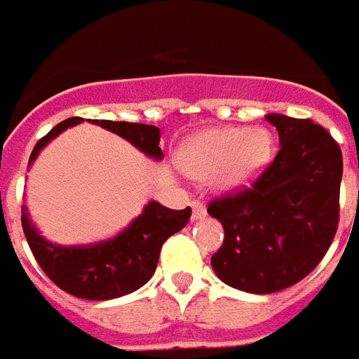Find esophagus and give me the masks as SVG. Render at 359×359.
Returning a JSON list of instances; mask_svg holds the SVG:
<instances>
[{"label": "esophagus", "mask_w": 359, "mask_h": 359, "mask_svg": "<svg viewBox=\"0 0 359 359\" xmlns=\"http://www.w3.org/2000/svg\"><path fill=\"white\" fill-rule=\"evenodd\" d=\"M191 208H193V220H201V218H205L207 216V208L205 205L201 203V201H191Z\"/></svg>", "instance_id": "obj_1"}]
</instances>
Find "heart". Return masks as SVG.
<instances>
[{
	"label": "heart",
	"instance_id": "heart-1",
	"mask_svg": "<svg viewBox=\"0 0 359 359\" xmlns=\"http://www.w3.org/2000/svg\"><path fill=\"white\" fill-rule=\"evenodd\" d=\"M271 152L273 139L265 129H207L185 141L180 151V166L199 182L215 177L220 191H238L266 166Z\"/></svg>",
	"mask_w": 359,
	"mask_h": 359
}]
</instances>
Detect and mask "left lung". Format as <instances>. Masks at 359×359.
<instances>
[{"mask_svg": "<svg viewBox=\"0 0 359 359\" xmlns=\"http://www.w3.org/2000/svg\"><path fill=\"white\" fill-rule=\"evenodd\" d=\"M280 151L249 187L208 203L224 228L210 263L218 278L249 294H273L304 280L338 228L342 152L311 119L265 116Z\"/></svg>", "mask_w": 359, "mask_h": 359, "instance_id": "left-lung-1", "label": "left lung"}]
</instances>
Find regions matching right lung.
<instances>
[{"instance_id":"1","label":"right lung","mask_w":359,"mask_h":359,"mask_svg":"<svg viewBox=\"0 0 359 359\" xmlns=\"http://www.w3.org/2000/svg\"><path fill=\"white\" fill-rule=\"evenodd\" d=\"M81 121L83 118L65 119L44 135L32 149L29 166L53 137ZM93 123L127 139L147 156L156 160L164 158L160 149L158 127L110 119H93ZM189 207L184 210H172L162 207L156 201H151L144 207L143 215L137 216L116 238L93 245L71 248L46 241L36 228L30 224L27 207H22L21 222L32 255L55 286L83 299H114L131 294L151 280L158 265L160 249L164 241L180 232L189 222Z\"/></svg>"}]
</instances>
